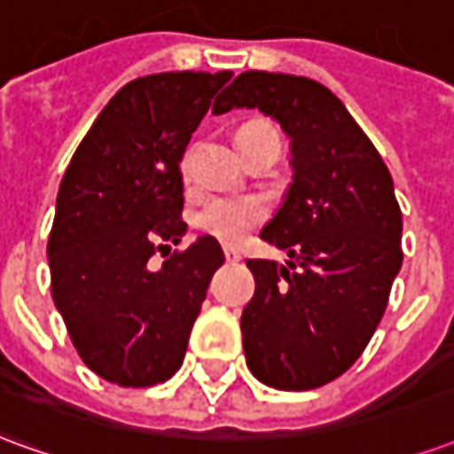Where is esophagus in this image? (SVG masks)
<instances>
[{"label": "esophagus", "mask_w": 454, "mask_h": 454, "mask_svg": "<svg viewBox=\"0 0 454 454\" xmlns=\"http://www.w3.org/2000/svg\"><path fill=\"white\" fill-rule=\"evenodd\" d=\"M223 257H226V262H238L243 255L238 253L236 247H223Z\"/></svg>", "instance_id": "esophagus-1"}]
</instances>
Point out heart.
Returning <instances> with one entry per match:
<instances>
[{"instance_id": "obj_1", "label": "heart", "mask_w": 454, "mask_h": 454, "mask_svg": "<svg viewBox=\"0 0 454 454\" xmlns=\"http://www.w3.org/2000/svg\"><path fill=\"white\" fill-rule=\"evenodd\" d=\"M255 126H270L265 121H253L243 129ZM240 129V130H243ZM267 216V207L262 199L257 197H214L208 199L204 208L199 211L197 226L207 236L216 238L226 246H236L253 228Z\"/></svg>"}]
</instances>
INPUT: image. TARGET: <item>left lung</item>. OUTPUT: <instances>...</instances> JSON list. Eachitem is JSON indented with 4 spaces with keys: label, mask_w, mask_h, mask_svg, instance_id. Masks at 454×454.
Instances as JSON below:
<instances>
[{
    "label": "left lung",
    "mask_w": 454,
    "mask_h": 454,
    "mask_svg": "<svg viewBox=\"0 0 454 454\" xmlns=\"http://www.w3.org/2000/svg\"><path fill=\"white\" fill-rule=\"evenodd\" d=\"M260 109L282 126L294 177L260 238L289 262L247 260L255 294L240 316L257 380L282 391L350 370L389 304L401 260V208L384 160L345 104L309 77L238 74L214 114Z\"/></svg>",
    "instance_id": "1"
}]
</instances>
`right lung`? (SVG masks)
<instances>
[{
  "label": "right lung",
  "mask_w": 454,
  "mask_h": 454,
  "mask_svg": "<svg viewBox=\"0 0 454 454\" xmlns=\"http://www.w3.org/2000/svg\"><path fill=\"white\" fill-rule=\"evenodd\" d=\"M233 73H158L121 87L74 150L48 238L51 292L74 350L102 380L153 387L182 367L189 333L223 265L216 238L177 246L179 162ZM165 257V255H162Z\"/></svg>",
  "instance_id": "right-lung-1"
}]
</instances>
